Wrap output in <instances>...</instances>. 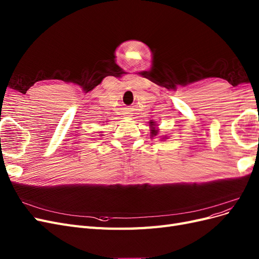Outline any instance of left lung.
Segmentation results:
<instances>
[{"mask_svg": "<svg viewBox=\"0 0 259 259\" xmlns=\"http://www.w3.org/2000/svg\"><path fill=\"white\" fill-rule=\"evenodd\" d=\"M150 127H151V132H150V134H151V137H153V136H156L158 135V130L155 128V124H154V122H150ZM164 138H166V137H163V139Z\"/></svg>", "mask_w": 259, "mask_h": 259, "instance_id": "1", "label": "left lung"}]
</instances>
